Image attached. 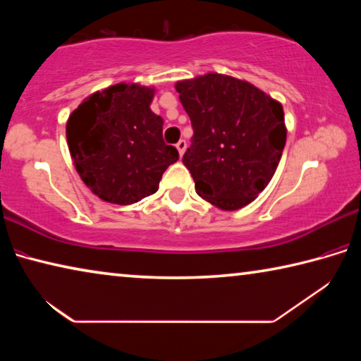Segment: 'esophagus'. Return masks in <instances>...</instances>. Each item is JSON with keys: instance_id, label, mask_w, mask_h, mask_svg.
<instances>
[{"instance_id": "1", "label": "esophagus", "mask_w": 361, "mask_h": 361, "mask_svg": "<svg viewBox=\"0 0 361 361\" xmlns=\"http://www.w3.org/2000/svg\"><path fill=\"white\" fill-rule=\"evenodd\" d=\"M186 146H188V143L185 142V140H180V142L176 143V149H178V154H180V157H181L183 154H185Z\"/></svg>"}]
</instances>
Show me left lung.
I'll return each mask as SVG.
<instances>
[{"label":"left lung","mask_w":361,"mask_h":361,"mask_svg":"<svg viewBox=\"0 0 361 361\" xmlns=\"http://www.w3.org/2000/svg\"><path fill=\"white\" fill-rule=\"evenodd\" d=\"M194 135L183 156L195 192L234 212L272 180L286 142L283 106L243 79L207 73L175 84Z\"/></svg>","instance_id":"left-lung-1"}]
</instances>
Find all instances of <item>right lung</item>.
Segmentation results:
<instances>
[{
    "label": "right lung",
    "mask_w": 361,
    "mask_h": 361,
    "mask_svg": "<svg viewBox=\"0 0 361 361\" xmlns=\"http://www.w3.org/2000/svg\"><path fill=\"white\" fill-rule=\"evenodd\" d=\"M156 89L119 82L90 94L66 121L76 172L97 197L130 205L154 194L178 151L164 143V119L151 111Z\"/></svg>",
    "instance_id": "obj_1"
}]
</instances>
